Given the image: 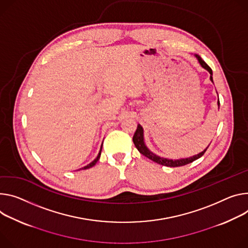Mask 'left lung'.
Here are the masks:
<instances>
[{
    "mask_svg": "<svg viewBox=\"0 0 248 248\" xmlns=\"http://www.w3.org/2000/svg\"><path fill=\"white\" fill-rule=\"evenodd\" d=\"M195 57L198 59L200 65L202 67V68L206 69L209 73H210V80L214 83V80H213V71L212 69L210 68V66L202 60L201 58V56H199L198 54H195ZM217 106L219 108V100H217ZM132 140H133V143L134 145H136V147L138 148V150L142 154L144 155L145 157H147L148 159L152 160L153 162L155 163H158L160 165H163V166H167V167H180V166H184V165H187L189 163H192L193 161L199 159L200 157H202V155H204V153L206 152V150L208 149V147L210 146V144L208 145V147L206 149L202 150V152L198 153V154H195L193 156H190V157H186V158H179V159H169V158H165V157H161V156H158L156 155L155 153H153L145 144V141H144V134H143V128L142 126L139 124H138V128L136 130V132H134V136L132 138Z\"/></svg>",
    "mask_w": 248,
    "mask_h": 248,
    "instance_id": "obj_1",
    "label": "left lung"
}]
</instances>
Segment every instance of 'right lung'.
I'll list each match as a JSON object with an SVG mask.
<instances>
[{
    "label": "right lung",
    "instance_id": "add662e5",
    "mask_svg": "<svg viewBox=\"0 0 248 248\" xmlns=\"http://www.w3.org/2000/svg\"><path fill=\"white\" fill-rule=\"evenodd\" d=\"M102 147H103V143H102V146H101V149H100V151H99V154H98V156L96 157V158L91 162V163H89L88 165H86V166H84V167H82V168H80L79 170H85V169H89V168H91V167H93L98 161H99V159H100V156H101V152H102Z\"/></svg>",
    "mask_w": 248,
    "mask_h": 248
}]
</instances>
